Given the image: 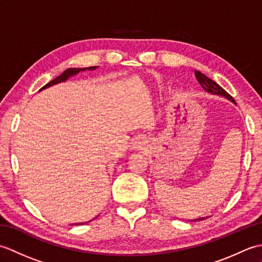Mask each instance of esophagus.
Listing matches in <instances>:
<instances>
[{
	"label": "esophagus",
	"instance_id": "obj_1",
	"mask_svg": "<svg viewBox=\"0 0 262 262\" xmlns=\"http://www.w3.org/2000/svg\"><path fill=\"white\" fill-rule=\"evenodd\" d=\"M145 145H146L145 140H143V138H141V137H136L134 142H133L132 147L134 149H143V148H145Z\"/></svg>",
	"mask_w": 262,
	"mask_h": 262
}]
</instances>
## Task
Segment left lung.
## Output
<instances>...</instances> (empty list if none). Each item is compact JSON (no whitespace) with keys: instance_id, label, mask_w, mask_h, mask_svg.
<instances>
[{"instance_id":"obj_1","label":"left lung","mask_w":262,"mask_h":262,"mask_svg":"<svg viewBox=\"0 0 262 262\" xmlns=\"http://www.w3.org/2000/svg\"><path fill=\"white\" fill-rule=\"evenodd\" d=\"M194 74H196V77H197V80H198V82H199V84L204 88V90H205L206 92H208V93H210V94H216V96H222V97L226 98L227 100H230V101H232L233 103H235L234 99H233V98L230 96V94L224 90L223 88L217 84V83H216L215 81L210 80L209 77H207V76H206V75L203 74V73H200L199 71L194 72ZM205 219H207V217H199V219L192 220V221L197 222V221H203V220H205Z\"/></svg>"}]
</instances>
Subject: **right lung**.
Masks as SVG:
<instances>
[{"label": "right lung", "mask_w": 262, "mask_h": 262, "mask_svg": "<svg viewBox=\"0 0 262 262\" xmlns=\"http://www.w3.org/2000/svg\"><path fill=\"white\" fill-rule=\"evenodd\" d=\"M97 68L98 66H90V68H82V69H77V68H74V69H68L66 71H64L62 74H60L59 76H57L56 79H54L53 81H51L49 83H47V84L45 85V86H42L41 89H40V91L41 90H43V89H47V88H49V86H52V85H55V84H58V83H62V82H66L68 81L70 77H72V76H74V75H76V74H79L80 72H84V71H94V70H97ZM94 220V219H93ZM93 220H91V221H93ZM90 221V222H91ZM85 223H88V222H85ZM85 223H75V224H73V225H82V224H85Z\"/></svg>", "instance_id": "1"}]
</instances>
